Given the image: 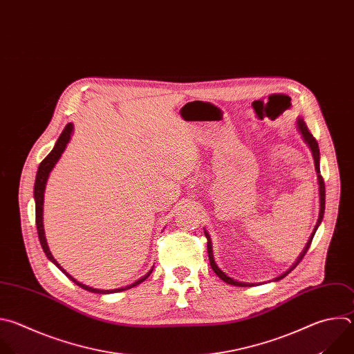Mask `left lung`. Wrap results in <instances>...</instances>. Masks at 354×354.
Returning <instances> with one entry per match:
<instances>
[{
	"label": "left lung",
	"mask_w": 354,
	"mask_h": 354,
	"mask_svg": "<svg viewBox=\"0 0 354 354\" xmlns=\"http://www.w3.org/2000/svg\"><path fill=\"white\" fill-rule=\"evenodd\" d=\"M297 128H299V132L301 133V136H303V139H304V142L308 145V148L311 149V153H313V158H314V165H315V171H317V178H318V184H319V216H318V222H317V225H315V227H314V232H313V234L310 236V240H308V243H307V245L304 247V250H303V252L300 254V257L297 258V261L293 263V266L288 270V272H285L283 274H280V276H277L274 280H280V279H283L286 274H289L299 263H300V261L304 258V255L307 254V251H308V248H310V245H311V241H313V239H314V234H315V232H317V229H318V226L321 225V222H322V218H324V212H325V184H324V178H322V176H321V170H319V148H318V142H317V139L313 136V133L308 131V128H307V125H306V122L301 120V118H299L297 120ZM205 237H206V240H207V255H209V263H210V266H212V269H214V272L223 280V281H226V283H229V285H234V286H241V288H244V286H254L252 283H243V281H237V280H234V279H232L230 276H227L218 265H216V262H215V259H214V251H212V240H210V236L207 234V232L205 230Z\"/></svg>",
	"instance_id": "obj_1"
}]
</instances>
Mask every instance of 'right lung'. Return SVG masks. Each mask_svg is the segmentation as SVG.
Here are the masks:
<instances>
[{"label": "right lung", "mask_w": 354, "mask_h": 354, "mask_svg": "<svg viewBox=\"0 0 354 354\" xmlns=\"http://www.w3.org/2000/svg\"><path fill=\"white\" fill-rule=\"evenodd\" d=\"M73 131H74V125L73 122H69L65 125L64 131L61 132L59 138L57 139V142L53 148V151L44 158V160L39 165V169H37V174H36V181H35V189H33V196H35V203H36V226H37V234H39V240H40V244H41V248L46 254V257L68 277L74 281L75 285H78L80 288L88 290V292H92V293H99V295H109V293H117V292H122V290H127V289H131L133 286H138L142 283L144 280H147L149 277V274L152 273L153 268L144 276L138 279L135 283L132 285H128L125 288H121V289H114V290H100V289H93V288H89L84 283H81V281H78L77 279H74L73 276H71L55 259L54 257L51 255L50 250H48V245H47V240H46V236H44V227H43V202H44V189H46V184H47V180H48V176H50V171L54 169L55 163L58 162V159L61 158L62 152L65 151L69 139H71V135H73Z\"/></svg>", "instance_id": "right-lung-1"}]
</instances>
